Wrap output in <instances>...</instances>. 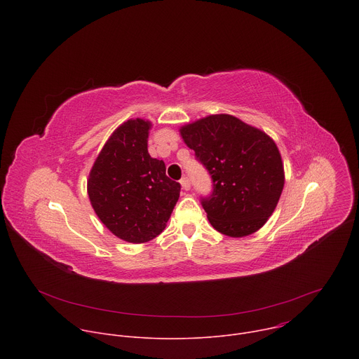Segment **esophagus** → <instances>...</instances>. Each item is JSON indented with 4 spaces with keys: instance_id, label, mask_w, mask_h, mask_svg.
I'll return each instance as SVG.
<instances>
[{
    "instance_id": "obj_1",
    "label": "esophagus",
    "mask_w": 359,
    "mask_h": 359,
    "mask_svg": "<svg viewBox=\"0 0 359 359\" xmlns=\"http://www.w3.org/2000/svg\"><path fill=\"white\" fill-rule=\"evenodd\" d=\"M180 184H182V189H183V190H190V180H189L187 177H183V179L180 180Z\"/></svg>"
}]
</instances>
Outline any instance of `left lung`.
<instances>
[{"label": "left lung", "mask_w": 359, "mask_h": 359, "mask_svg": "<svg viewBox=\"0 0 359 359\" xmlns=\"http://www.w3.org/2000/svg\"><path fill=\"white\" fill-rule=\"evenodd\" d=\"M180 136L213 179L201 204L210 224L229 237L260 230L284 187V165L276 142L262 129L227 114L183 125Z\"/></svg>", "instance_id": "8db88e82"}]
</instances>
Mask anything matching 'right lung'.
Listing matches in <instances>:
<instances>
[{"mask_svg":"<svg viewBox=\"0 0 359 359\" xmlns=\"http://www.w3.org/2000/svg\"><path fill=\"white\" fill-rule=\"evenodd\" d=\"M151 122L129 119L118 126L89 172L88 196L105 227L123 241L140 244L159 236L180 184L166 176L163 161L147 151Z\"/></svg>","mask_w":359,"mask_h":359,"instance_id":"1","label":"right lung"}]
</instances>
